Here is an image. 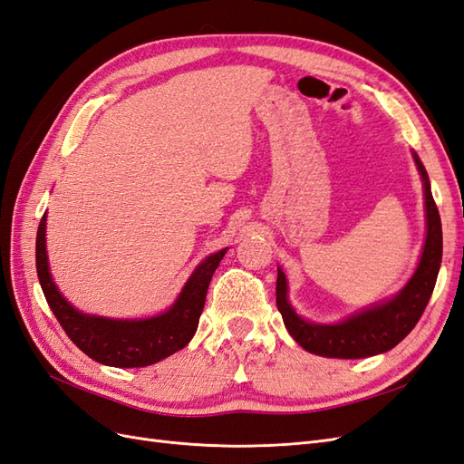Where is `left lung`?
I'll list each match as a JSON object with an SVG mask.
<instances>
[{
	"instance_id": "1",
	"label": "left lung",
	"mask_w": 464,
	"mask_h": 464,
	"mask_svg": "<svg viewBox=\"0 0 464 464\" xmlns=\"http://www.w3.org/2000/svg\"><path fill=\"white\" fill-rule=\"evenodd\" d=\"M412 159L424 186L426 240L414 275L395 296L362 307L360 312L336 323L307 321L290 304L288 278L278 266L276 307L292 339L307 353L343 360L383 354L387 350L395 348L422 317L441 266L443 236L440 210L431 198L428 172L414 150Z\"/></svg>"
}]
</instances>
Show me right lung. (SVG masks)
<instances>
[{"label":"right lung","instance_id":"right-lung-1","mask_svg":"<svg viewBox=\"0 0 464 464\" xmlns=\"http://www.w3.org/2000/svg\"><path fill=\"white\" fill-rule=\"evenodd\" d=\"M46 218L36 232V273L46 302L60 325L89 358L111 368H145L184 348L199 325L207 288L228 247L205 257L195 266L174 304L159 315L141 319H114L79 312L55 286L48 251Z\"/></svg>","mask_w":464,"mask_h":464}]
</instances>
